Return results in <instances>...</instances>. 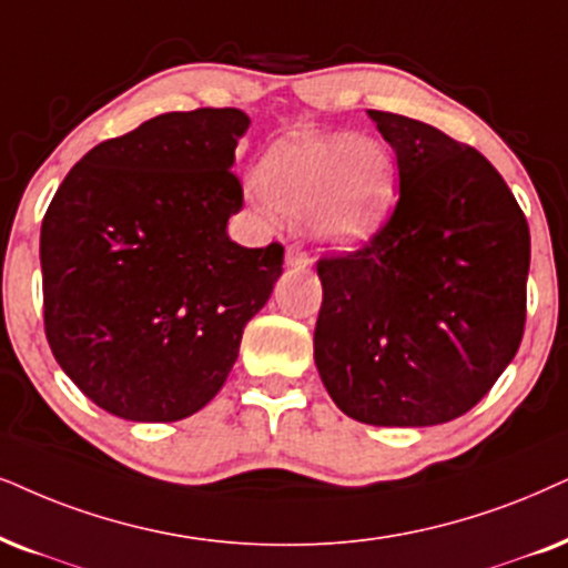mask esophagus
I'll list each match as a JSON object with an SVG mask.
<instances>
[{
    "label": "esophagus",
    "mask_w": 568,
    "mask_h": 568,
    "mask_svg": "<svg viewBox=\"0 0 568 568\" xmlns=\"http://www.w3.org/2000/svg\"><path fill=\"white\" fill-rule=\"evenodd\" d=\"M285 264L293 270H306L308 267V254L298 243H291L288 251H285Z\"/></svg>",
    "instance_id": "esophagus-1"
}]
</instances>
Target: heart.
I'll list each match as a JSON object with an SVG mask.
<instances>
[{
  "instance_id": "b5f03b06",
  "label": "heart",
  "mask_w": 568,
  "mask_h": 568,
  "mask_svg": "<svg viewBox=\"0 0 568 568\" xmlns=\"http://www.w3.org/2000/svg\"><path fill=\"white\" fill-rule=\"evenodd\" d=\"M262 191L254 204L312 214L314 233L333 246L369 241L387 217L396 191V156L372 135H288L277 141L260 168Z\"/></svg>"
}]
</instances>
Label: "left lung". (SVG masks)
I'll list each match as a JSON object with an SVG mask.
<instances>
[{"label": "left lung", "mask_w": 568, "mask_h": 568, "mask_svg": "<svg viewBox=\"0 0 568 568\" xmlns=\"http://www.w3.org/2000/svg\"><path fill=\"white\" fill-rule=\"evenodd\" d=\"M398 201L348 254L322 256L314 362L343 414L429 427L477 406L519 351L529 225L500 172L437 128L367 110Z\"/></svg>", "instance_id": "1"}]
</instances>
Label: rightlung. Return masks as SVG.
<instances>
[{"label": "right lung", "instance_id": "1", "mask_svg": "<svg viewBox=\"0 0 568 568\" xmlns=\"http://www.w3.org/2000/svg\"><path fill=\"white\" fill-rule=\"evenodd\" d=\"M241 110L168 112L102 141L68 172L41 222L44 329L93 404L178 422L217 396L246 322L283 275V243L243 248L231 170Z\"/></svg>", "mask_w": 568, "mask_h": 568}]
</instances>
